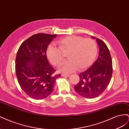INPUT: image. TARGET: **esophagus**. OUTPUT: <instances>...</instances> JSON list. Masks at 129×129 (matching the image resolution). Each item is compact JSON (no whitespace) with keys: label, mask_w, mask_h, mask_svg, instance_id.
<instances>
[{"label":"esophagus","mask_w":129,"mask_h":129,"mask_svg":"<svg viewBox=\"0 0 129 129\" xmlns=\"http://www.w3.org/2000/svg\"><path fill=\"white\" fill-rule=\"evenodd\" d=\"M61 76H63V77H68L70 76V75H68V74H62Z\"/></svg>","instance_id":"34e87169"}]
</instances>
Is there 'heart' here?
I'll return each instance as SVG.
<instances>
[{"mask_svg": "<svg viewBox=\"0 0 129 129\" xmlns=\"http://www.w3.org/2000/svg\"><path fill=\"white\" fill-rule=\"evenodd\" d=\"M58 48L50 45L46 52L48 60L54 66H58L63 59L62 53L68 52L69 60L62 63L58 68L60 73L68 74L79 68L82 70L89 67L94 61L97 53L96 42L91 39L69 36L56 41Z\"/></svg>", "mask_w": 129, "mask_h": 129, "instance_id": "b5f03b06", "label": "heart"}]
</instances>
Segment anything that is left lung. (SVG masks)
Returning a JSON list of instances; mask_svg holds the SVG:
<instances>
[{
  "label": "left lung",
  "mask_w": 129,
  "mask_h": 129,
  "mask_svg": "<svg viewBox=\"0 0 129 129\" xmlns=\"http://www.w3.org/2000/svg\"><path fill=\"white\" fill-rule=\"evenodd\" d=\"M99 57L90 67L79 74L80 81L74 86L76 92L87 99H93L101 95L108 87L112 74V62L106 44L98 38Z\"/></svg>",
  "instance_id": "8db88e82"
}]
</instances>
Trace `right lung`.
Listing matches in <instances>:
<instances>
[{
    "label": "right lung",
    "instance_id": "right-lung-1",
    "mask_svg": "<svg viewBox=\"0 0 129 129\" xmlns=\"http://www.w3.org/2000/svg\"><path fill=\"white\" fill-rule=\"evenodd\" d=\"M56 34L39 33L22 43L15 59V71L22 90L35 100L46 98L54 89L55 70L49 63L46 55L48 46Z\"/></svg>",
    "mask_w": 129,
    "mask_h": 129
}]
</instances>
